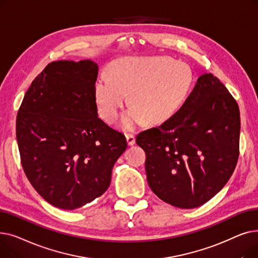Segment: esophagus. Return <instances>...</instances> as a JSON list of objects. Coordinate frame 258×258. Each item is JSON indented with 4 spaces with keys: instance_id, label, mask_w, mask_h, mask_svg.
<instances>
[{
    "instance_id": "1",
    "label": "esophagus",
    "mask_w": 258,
    "mask_h": 258,
    "mask_svg": "<svg viewBox=\"0 0 258 258\" xmlns=\"http://www.w3.org/2000/svg\"><path fill=\"white\" fill-rule=\"evenodd\" d=\"M125 138H126L127 144H128L130 146L134 145V144H135V142H136V138H135L134 135H131V134H128V135H125Z\"/></svg>"
}]
</instances>
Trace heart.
<instances>
[{
	"mask_svg": "<svg viewBox=\"0 0 258 258\" xmlns=\"http://www.w3.org/2000/svg\"><path fill=\"white\" fill-rule=\"evenodd\" d=\"M194 83L190 68L169 57H128L117 60L111 74L101 73L95 95L101 116L112 121L127 99L131 106L121 126L132 131L143 124L162 123L177 113Z\"/></svg>",
	"mask_w": 258,
	"mask_h": 258,
	"instance_id": "heart-1",
	"label": "heart"
}]
</instances>
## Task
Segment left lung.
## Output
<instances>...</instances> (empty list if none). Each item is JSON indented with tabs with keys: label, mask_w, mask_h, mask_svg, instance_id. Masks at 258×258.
Here are the masks:
<instances>
[{
	"label": "left lung",
	"mask_w": 258,
	"mask_h": 258,
	"mask_svg": "<svg viewBox=\"0 0 258 258\" xmlns=\"http://www.w3.org/2000/svg\"><path fill=\"white\" fill-rule=\"evenodd\" d=\"M239 133L235 99L218 77L203 74L177 113L136 138L153 192L183 209L205 204L234 171Z\"/></svg>",
	"instance_id": "8db88e82"
}]
</instances>
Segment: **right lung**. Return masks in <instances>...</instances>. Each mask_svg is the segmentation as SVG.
<instances>
[{"instance_id":"right-lung-1","label":"right lung","mask_w":258,"mask_h":258,"mask_svg":"<svg viewBox=\"0 0 258 258\" xmlns=\"http://www.w3.org/2000/svg\"><path fill=\"white\" fill-rule=\"evenodd\" d=\"M91 59L49 63L26 92L17 116L24 171L51 205L73 210L102 196L126 150L123 134L98 117Z\"/></svg>"}]
</instances>
